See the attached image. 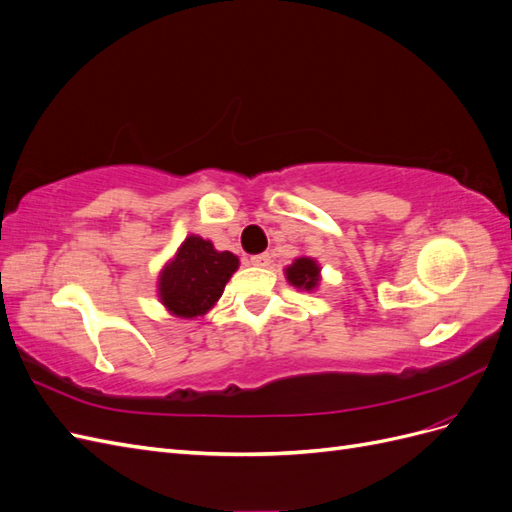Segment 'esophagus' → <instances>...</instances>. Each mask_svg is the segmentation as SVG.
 <instances>
[{
	"mask_svg": "<svg viewBox=\"0 0 512 512\" xmlns=\"http://www.w3.org/2000/svg\"><path fill=\"white\" fill-rule=\"evenodd\" d=\"M269 262H271L269 254H256L250 258V265L254 267H269Z\"/></svg>",
	"mask_w": 512,
	"mask_h": 512,
	"instance_id": "obj_1",
	"label": "esophagus"
}]
</instances>
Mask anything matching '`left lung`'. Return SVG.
Wrapping results in <instances>:
<instances>
[{
	"label": "left lung",
	"instance_id": "8db88e82",
	"mask_svg": "<svg viewBox=\"0 0 512 512\" xmlns=\"http://www.w3.org/2000/svg\"><path fill=\"white\" fill-rule=\"evenodd\" d=\"M286 282L297 290L314 292L320 286V265L312 256H299L294 258L292 265L284 269Z\"/></svg>",
	"mask_w": 512,
	"mask_h": 512
}]
</instances>
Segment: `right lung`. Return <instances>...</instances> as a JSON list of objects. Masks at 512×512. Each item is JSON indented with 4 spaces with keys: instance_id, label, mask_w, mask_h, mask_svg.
I'll return each instance as SVG.
<instances>
[{
    "instance_id": "add662e5",
    "label": "right lung",
    "mask_w": 512,
    "mask_h": 512,
    "mask_svg": "<svg viewBox=\"0 0 512 512\" xmlns=\"http://www.w3.org/2000/svg\"><path fill=\"white\" fill-rule=\"evenodd\" d=\"M239 269L232 252H218L209 239L185 237L177 254L158 275V299L175 318H198L220 301L228 280Z\"/></svg>"
}]
</instances>
